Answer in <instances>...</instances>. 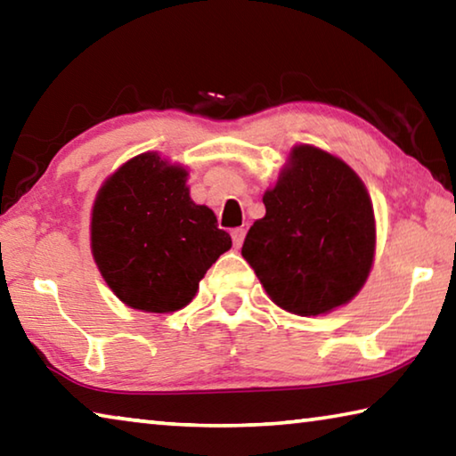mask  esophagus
Here are the masks:
<instances>
[{
    "instance_id": "34e87169",
    "label": "esophagus",
    "mask_w": 456,
    "mask_h": 456,
    "mask_svg": "<svg viewBox=\"0 0 456 456\" xmlns=\"http://www.w3.org/2000/svg\"><path fill=\"white\" fill-rule=\"evenodd\" d=\"M231 239H233V245L235 247H241L243 245V239H245V229L237 227V229L231 231Z\"/></svg>"
}]
</instances>
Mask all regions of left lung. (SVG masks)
<instances>
[{
    "label": "left lung",
    "mask_w": 456,
    "mask_h": 456,
    "mask_svg": "<svg viewBox=\"0 0 456 456\" xmlns=\"http://www.w3.org/2000/svg\"><path fill=\"white\" fill-rule=\"evenodd\" d=\"M241 256L273 302L297 315L348 304L370 273L376 227L364 183L315 146H296L264 195Z\"/></svg>",
    "instance_id": "1"
}]
</instances>
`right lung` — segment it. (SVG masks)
I'll use <instances>...</instances> for the list:
<instances>
[{"instance_id": "add662e5", "label": "right lung", "mask_w": 456, "mask_h": 456, "mask_svg": "<svg viewBox=\"0 0 456 456\" xmlns=\"http://www.w3.org/2000/svg\"><path fill=\"white\" fill-rule=\"evenodd\" d=\"M187 171L138 154L100 189L92 209V253L110 289L134 310L187 305L207 269L231 249L227 231L189 197Z\"/></svg>"}]
</instances>
